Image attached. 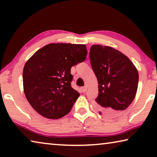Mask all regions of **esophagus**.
Here are the masks:
<instances>
[{"label": "esophagus", "instance_id": "obj_1", "mask_svg": "<svg viewBox=\"0 0 157 157\" xmlns=\"http://www.w3.org/2000/svg\"><path fill=\"white\" fill-rule=\"evenodd\" d=\"M82 91H83L84 93L86 92L87 91V86H84L83 87H82Z\"/></svg>", "mask_w": 157, "mask_h": 157}]
</instances>
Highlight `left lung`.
<instances>
[{
	"mask_svg": "<svg viewBox=\"0 0 157 157\" xmlns=\"http://www.w3.org/2000/svg\"><path fill=\"white\" fill-rule=\"evenodd\" d=\"M89 57L99 84L95 99L99 113L118 115L131 105L136 95L137 69L126 55L109 46L93 45Z\"/></svg>",
	"mask_w": 157,
	"mask_h": 157,
	"instance_id": "left-lung-1",
	"label": "left lung"
}]
</instances>
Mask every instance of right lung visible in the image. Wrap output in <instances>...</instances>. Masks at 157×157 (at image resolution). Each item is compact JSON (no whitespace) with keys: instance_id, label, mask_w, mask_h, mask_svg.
<instances>
[{"instance_id":"right-lung-1","label":"right lung","mask_w":157,"mask_h":157,"mask_svg":"<svg viewBox=\"0 0 157 157\" xmlns=\"http://www.w3.org/2000/svg\"><path fill=\"white\" fill-rule=\"evenodd\" d=\"M83 44H50L34 53L23 71V90L34 110L49 119H58L70 112L79 96L71 87L72 66L84 62Z\"/></svg>"}]
</instances>
